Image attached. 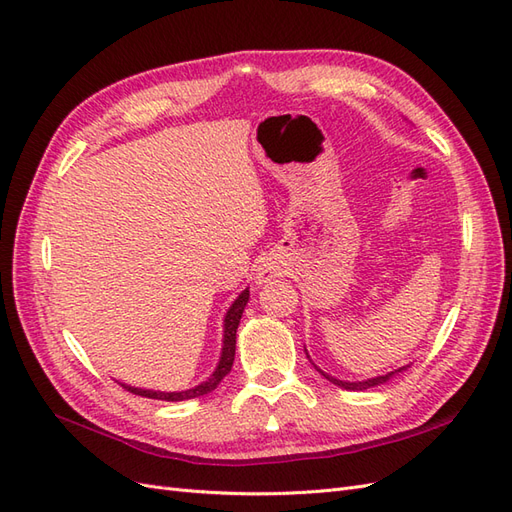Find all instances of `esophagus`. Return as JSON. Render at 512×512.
<instances>
[{
    "instance_id": "obj_1",
    "label": "esophagus",
    "mask_w": 512,
    "mask_h": 512,
    "mask_svg": "<svg viewBox=\"0 0 512 512\" xmlns=\"http://www.w3.org/2000/svg\"><path fill=\"white\" fill-rule=\"evenodd\" d=\"M267 273H269V271H262V273H260V275H262V280H265V277H267Z\"/></svg>"
}]
</instances>
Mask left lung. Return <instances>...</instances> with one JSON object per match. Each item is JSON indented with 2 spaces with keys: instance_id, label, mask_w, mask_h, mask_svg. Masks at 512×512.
Returning <instances> with one entry per match:
<instances>
[{
  "instance_id": "obj_1",
  "label": "left lung",
  "mask_w": 512,
  "mask_h": 512,
  "mask_svg": "<svg viewBox=\"0 0 512 512\" xmlns=\"http://www.w3.org/2000/svg\"><path fill=\"white\" fill-rule=\"evenodd\" d=\"M318 369V367H316ZM401 369H406V367H401ZM401 369H397V371H401ZM320 371V369H318ZM397 371H391V374H386V376H378V378H369V380H363V382H342V380H337V378H333V376H327L324 374V371H320V374L327 378V380H331L333 384H337V386H342V389H348V391H365V389H371V386H376V384H382V382H386V380H391V376L393 374H397Z\"/></svg>"
}]
</instances>
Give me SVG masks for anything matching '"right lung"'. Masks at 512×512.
I'll list each match as a JSON object with an SVG mask.
<instances>
[{"instance_id":"1","label":"right lung","mask_w":512,"mask_h":512,"mask_svg":"<svg viewBox=\"0 0 512 512\" xmlns=\"http://www.w3.org/2000/svg\"><path fill=\"white\" fill-rule=\"evenodd\" d=\"M247 299H250V290H243L237 301L230 305V309L226 312L224 318V346H222V356H220V363L215 367L213 374L205 380L200 382L198 386L190 391H181V393H160V391H145V389H134V386L128 384H121L123 389L134 393V395H141V397H149V399H162V401H183V399H194L200 395H207L211 391L218 389V384L228 376V371L232 367V361H235V348H237V327H239V320L243 309L247 305Z\"/></svg>"}]
</instances>
